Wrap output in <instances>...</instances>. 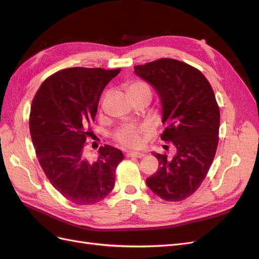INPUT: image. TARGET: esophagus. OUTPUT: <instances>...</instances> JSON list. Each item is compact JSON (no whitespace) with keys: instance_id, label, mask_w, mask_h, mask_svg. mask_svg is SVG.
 Returning a JSON list of instances; mask_svg holds the SVG:
<instances>
[{"instance_id":"esophagus-1","label":"esophagus","mask_w":259,"mask_h":259,"mask_svg":"<svg viewBox=\"0 0 259 259\" xmlns=\"http://www.w3.org/2000/svg\"><path fill=\"white\" fill-rule=\"evenodd\" d=\"M126 156H128V158L142 159V158H144V156H145V153H142V152H127Z\"/></svg>"}]
</instances>
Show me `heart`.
Here are the masks:
<instances>
[{
	"mask_svg": "<svg viewBox=\"0 0 259 259\" xmlns=\"http://www.w3.org/2000/svg\"><path fill=\"white\" fill-rule=\"evenodd\" d=\"M127 92L130 95H136L146 92H150V89L143 82H133L127 86ZM151 128L149 125H135L125 124L115 132L114 139L124 148L136 149L142 147L144 138L150 133Z\"/></svg>",
	"mask_w": 259,
	"mask_h": 259,
	"instance_id": "obj_1",
	"label": "heart"
}]
</instances>
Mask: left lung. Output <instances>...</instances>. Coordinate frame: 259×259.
<instances>
[{
  "label": "left lung",
  "mask_w": 259,
  "mask_h": 259,
  "mask_svg": "<svg viewBox=\"0 0 259 259\" xmlns=\"http://www.w3.org/2000/svg\"><path fill=\"white\" fill-rule=\"evenodd\" d=\"M134 72L153 86L162 104L161 139L171 142L176 154L152 153L159 161L147 186L165 201H182L204 180L218 145L221 112L206 77L186 62L162 58L135 66Z\"/></svg>",
  "instance_id": "1"
}]
</instances>
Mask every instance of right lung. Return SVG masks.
Listing matches in <instances>:
<instances>
[{"mask_svg": "<svg viewBox=\"0 0 259 259\" xmlns=\"http://www.w3.org/2000/svg\"><path fill=\"white\" fill-rule=\"evenodd\" d=\"M121 69L74 67L46 79L30 110V134L53 187L74 204L91 205L111 192L123 152L106 145L96 161L84 154L101 93Z\"/></svg>", "mask_w": 259, "mask_h": 259, "instance_id": "1", "label": "right lung"}]
</instances>
